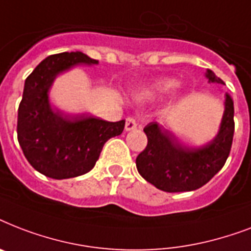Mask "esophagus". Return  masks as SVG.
Listing matches in <instances>:
<instances>
[{"instance_id": "esophagus-1", "label": "esophagus", "mask_w": 251, "mask_h": 251, "mask_svg": "<svg viewBox=\"0 0 251 251\" xmlns=\"http://www.w3.org/2000/svg\"><path fill=\"white\" fill-rule=\"evenodd\" d=\"M138 127V122H137V118L133 117V116H130V117L126 118V125H125V129L129 131V130H134Z\"/></svg>"}]
</instances>
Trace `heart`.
I'll use <instances>...</instances> for the list:
<instances>
[{"mask_svg": "<svg viewBox=\"0 0 251 251\" xmlns=\"http://www.w3.org/2000/svg\"><path fill=\"white\" fill-rule=\"evenodd\" d=\"M178 86V82L177 80L169 79V80H164V82H161V83H157L155 86L150 87L147 90H145L141 94L142 99H155L159 98V96H163V95H167L169 92L175 90L176 87Z\"/></svg>", "mask_w": 251, "mask_h": 251, "instance_id": "b5f03b06", "label": "heart"}]
</instances>
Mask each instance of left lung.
Returning <instances> with one entry per match:
<instances>
[{
  "instance_id": "1",
  "label": "left lung",
  "mask_w": 251,
  "mask_h": 251,
  "mask_svg": "<svg viewBox=\"0 0 251 251\" xmlns=\"http://www.w3.org/2000/svg\"><path fill=\"white\" fill-rule=\"evenodd\" d=\"M210 82L223 83L207 70ZM234 106L229 95L218 137L202 149H186L171 133L161 131L156 122H150L143 131L147 146L137 156L139 175L153 186L167 193L197 190L218 173L229 156L234 134Z\"/></svg>"
}]
</instances>
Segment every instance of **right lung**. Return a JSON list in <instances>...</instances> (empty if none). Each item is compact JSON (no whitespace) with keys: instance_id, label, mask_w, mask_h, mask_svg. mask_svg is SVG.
I'll return each mask as SVG.
<instances>
[{"instance_id":"right-lung-1","label":"right lung","mask_w":251,"mask_h":251,"mask_svg":"<svg viewBox=\"0 0 251 251\" xmlns=\"http://www.w3.org/2000/svg\"><path fill=\"white\" fill-rule=\"evenodd\" d=\"M78 64L98 61L82 52L52 54L41 61L27 76L18 108V142L25 159L41 175L54 179L90 172L104 143L125 127V120L109 122L84 114L69 118L52 110L48 90L53 79Z\"/></svg>"}]
</instances>
